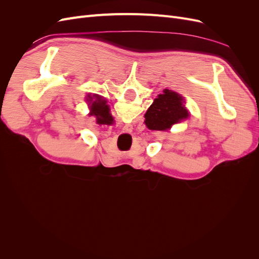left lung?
I'll use <instances>...</instances> for the list:
<instances>
[{
	"mask_svg": "<svg viewBox=\"0 0 259 259\" xmlns=\"http://www.w3.org/2000/svg\"><path fill=\"white\" fill-rule=\"evenodd\" d=\"M184 98L179 94L164 90L145 114V123L149 130L165 131L173 124L187 119L188 110L183 105Z\"/></svg>",
	"mask_w": 259,
	"mask_h": 259,
	"instance_id": "8db88e82",
	"label": "left lung"
}]
</instances>
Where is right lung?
I'll return each instance as SVG.
<instances>
[{"label":"right lung","mask_w":259,"mask_h":259,"mask_svg":"<svg viewBox=\"0 0 259 259\" xmlns=\"http://www.w3.org/2000/svg\"><path fill=\"white\" fill-rule=\"evenodd\" d=\"M91 104V115H95L97 117V122L99 124H112V116L109 113V107L106 105V100L101 99L98 95L89 97ZM95 99V101H93Z\"/></svg>","instance_id":"obj_1"}]
</instances>
